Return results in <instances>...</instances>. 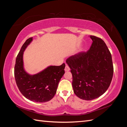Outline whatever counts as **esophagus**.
<instances>
[{
  "label": "esophagus",
  "mask_w": 127,
  "mask_h": 127,
  "mask_svg": "<svg viewBox=\"0 0 127 127\" xmlns=\"http://www.w3.org/2000/svg\"><path fill=\"white\" fill-rule=\"evenodd\" d=\"M64 70H65V71H69L70 70V68L68 66V65H66L65 69H64Z\"/></svg>",
  "instance_id": "obj_1"
}]
</instances>
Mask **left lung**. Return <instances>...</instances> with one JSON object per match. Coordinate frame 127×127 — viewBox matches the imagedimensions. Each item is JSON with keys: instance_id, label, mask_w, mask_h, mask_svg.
Segmentation results:
<instances>
[{"instance_id": "obj_1", "label": "left lung", "mask_w": 127, "mask_h": 127, "mask_svg": "<svg viewBox=\"0 0 127 127\" xmlns=\"http://www.w3.org/2000/svg\"><path fill=\"white\" fill-rule=\"evenodd\" d=\"M92 44L86 52L70 57L74 92L80 99L91 100L102 95L112 81L114 67L111 53L101 39L91 35Z\"/></svg>"}]
</instances>
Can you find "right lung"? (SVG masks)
Returning <instances> with one entry per match:
<instances>
[{"mask_svg": "<svg viewBox=\"0 0 127 127\" xmlns=\"http://www.w3.org/2000/svg\"><path fill=\"white\" fill-rule=\"evenodd\" d=\"M32 40L33 37L26 40L16 57L14 70L16 82L21 93L27 99L36 102H47L56 93L58 83L65 73V64L49 66L36 74H28L23 67V55Z\"/></svg>", "mask_w": 127, "mask_h": 127, "instance_id": "add662e5", "label": "right lung"}]
</instances>
